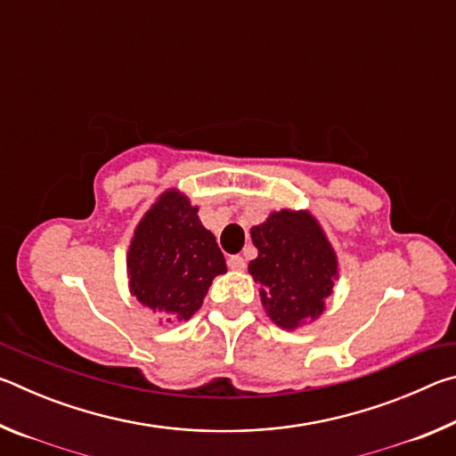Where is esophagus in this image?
Segmentation results:
<instances>
[{
    "mask_svg": "<svg viewBox=\"0 0 456 456\" xmlns=\"http://www.w3.org/2000/svg\"><path fill=\"white\" fill-rule=\"evenodd\" d=\"M227 265H229V269H233V272H243V269L247 267L245 259L241 256H229Z\"/></svg>",
    "mask_w": 456,
    "mask_h": 456,
    "instance_id": "esophagus-1",
    "label": "esophagus"
}]
</instances>
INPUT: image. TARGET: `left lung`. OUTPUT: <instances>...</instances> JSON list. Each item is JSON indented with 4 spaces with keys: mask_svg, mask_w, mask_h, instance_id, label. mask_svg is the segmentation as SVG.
Masks as SVG:
<instances>
[{
    "mask_svg": "<svg viewBox=\"0 0 456 456\" xmlns=\"http://www.w3.org/2000/svg\"><path fill=\"white\" fill-rule=\"evenodd\" d=\"M259 256L249 264L261 283V302L277 326L297 328L323 312L338 264L326 235L310 213L280 211L251 229Z\"/></svg>",
    "mask_w": 456,
    "mask_h": 456,
    "instance_id": "1",
    "label": "left lung"
}]
</instances>
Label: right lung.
<instances>
[{"label":"right lung","instance_id":"add662e5","mask_svg":"<svg viewBox=\"0 0 456 456\" xmlns=\"http://www.w3.org/2000/svg\"><path fill=\"white\" fill-rule=\"evenodd\" d=\"M130 291L167 322L195 314L215 275L227 272L225 257L197 207L176 191H167L144 215L128 251Z\"/></svg>","mask_w":456,"mask_h":456}]
</instances>
